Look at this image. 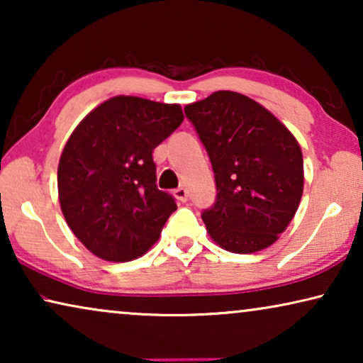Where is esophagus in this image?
Listing matches in <instances>:
<instances>
[{"mask_svg":"<svg viewBox=\"0 0 363 363\" xmlns=\"http://www.w3.org/2000/svg\"><path fill=\"white\" fill-rule=\"evenodd\" d=\"M175 198H177V200H180L182 203H185V201L188 200V191H186V188H183V186L177 188V190H175Z\"/></svg>","mask_w":363,"mask_h":363,"instance_id":"1","label":"esophagus"}]
</instances>
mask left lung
<instances>
[{
	"instance_id": "1",
	"label": "left lung",
	"mask_w": 363,
	"mask_h": 363,
	"mask_svg": "<svg viewBox=\"0 0 363 363\" xmlns=\"http://www.w3.org/2000/svg\"><path fill=\"white\" fill-rule=\"evenodd\" d=\"M210 157L216 201L201 213L223 250L251 255L277 241L299 208L304 162L296 137L252 99L213 92L185 107Z\"/></svg>"
}]
</instances>
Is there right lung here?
Masks as SVG:
<instances>
[{
	"label": "right lung",
	"mask_w": 363,
	"mask_h": 363,
	"mask_svg": "<svg viewBox=\"0 0 363 363\" xmlns=\"http://www.w3.org/2000/svg\"><path fill=\"white\" fill-rule=\"evenodd\" d=\"M183 122L178 104L117 96L76 127L57 168L67 226L92 255L123 262L145 255L177 210L157 188L153 148Z\"/></svg>",
	"instance_id": "obj_1"
}]
</instances>
